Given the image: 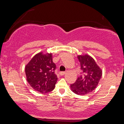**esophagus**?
<instances>
[{
  "instance_id": "obj_1",
  "label": "esophagus",
  "mask_w": 124,
  "mask_h": 124,
  "mask_svg": "<svg viewBox=\"0 0 124 124\" xmlns=\"http://www.w3.org/2000/svg\"><path fill=\"white\" fill-rule=\"evenodd\" d=\"M66 72H60V74L61 75H64L65 74H66Z\"/></svg>"
}]
</instances>
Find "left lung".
I'll use <instances>...</instances> for the list:
<instances>
[{
  "label": "left lung",
  "mask_w": 124,
  "mask_h": 124,
  "mask_svg": "<svg viewBox=\"0 0 124 124\" xmlns=\"http://www.w3.org/2000/svg\"><path fill=\"white\" fill-rule=\"evenodd\" d=\"M81 75L70 85L71 90L79 95H84L95 89L101 78L102 71L93 58L88 54L78 55Z\"/></svg>",
  "instance_id": "8db88e82"
}]
</instances>
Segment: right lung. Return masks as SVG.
Listing matches in <instances>:
<instances>
[{
  "instance_id": "add662e5",
  "label": "right lung",
  "mask_w": 124,
  "mask_h": 124,
  "mask_svg": "<svg viewBox=\"0 0 124 124\" xmlns=\"http://www.w3.org/2000/svg\"><path fill=\"white\" fill-rule=\"evenodd\" d=\"M56 68L52 54L39 52L25 67L27 80L35 91L47 93L54 89L57 82V75L54 74Z\"/></svg>"
}]
</instances>
